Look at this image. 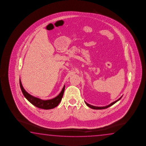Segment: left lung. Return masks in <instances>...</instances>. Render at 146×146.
Segmentation results:
<instances>
[{
	"label": "left lung",
	"mask_w": 146,
	"mask_h": 146,
	"mask_svg": "<svg viewBox=\"0 0 146 146\" xmlns=\"http://www.w3.org/2000/svg\"><path fill=\"white\" fill-rule=\"evenodd\" d=\"M122 96H121L120 98H119L118 100H117L116 101H115L113 102H112V103H111V104H109V105H107V106H104V107H97V106H92V105H90V104H88L87 103H86V102H85V103H86V104L87 105V106L89 107H90V108H92V109H106V108H108V107H109L110 106H112V105H113V104H115V103H116L117 102L119 101V100H120V99H121V98H122Z\"/></svg>",
	"instance_id": "obj_1"
}]
</instances>
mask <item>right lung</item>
Returning a JSON list of instances; mask_svg holds the SVG:
<instances>
[{"mask_svg":"<svg viewBox=\"0 0 146 146\" xmlns=\"http://www.w3.org/2000/svg\"><path fill=\"white\" fill-rule=\"evenodd\" d=\"M19 83H20V88L25 98L27 99L31 104L41 109H50L54 108V107H57L61 101L62 97L64 94V92L65 85L63 87L62 91L56 97L50 100H43L42 99L33 96L32 95L29 94L27 92H26L22 86L20 79H19Z\"/></svg>","mask_w":146,"mask_h":146,"instance_id":"add662e5","label":"right lung"}]
</instances>
